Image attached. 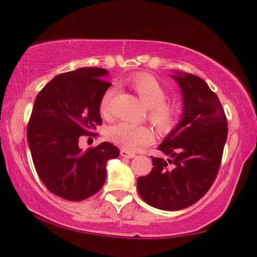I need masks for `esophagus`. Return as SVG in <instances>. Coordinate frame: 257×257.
I'll return each mask as SVG.
<instances>
[{"label": "esophagus", "instance_id": "obj_1", "mask_svg": "<svg viewBox=\"0 0 257 257\" xmlns=\"http://www.w3.org/2000/svg\"><path fill=\"white\" fill-rule=\"evenodd\" d=\"M120 154H121V156H123V158H127V159H133L136 156L135 155V153H133V152H129L127 150H121Z\"/></svg>", "mask_w": 257, "mask_h": 257}]
</instances>
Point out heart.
Segmentation results:
<instances>
[{"label": "heart", "instance_id": "heart-1", "mask_svg": "<svg viewBox=\"0 0 257 257\" xmlns=\"http://www.w3.org/2000/svg\"><path fill=\"white\" fill-rule=\"evenodd\" d=\"M132 86L142 102L149 107V118L152 122L161 129L170 128L175 123L179 107L175 103L165 102L167 92L158 79L147 73H138L132 79ZM113 95L114 90L112 88L105 90L99 102V110L106 118L111 116L112 113ZM106 137L124 150L136 151L153 143L155 135L149 125H138L122 121L111 125L106 132Z\"/></svg>", "mask_w": 257, "mask_h": 257}]
</instances>
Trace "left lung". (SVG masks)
<instances>
[{
    "mask_svg": "<svg viewBox=\"0 0 257 257\" xmlns=\"http://www.w3.org/2000/svg\"><path fill=\"white\" fill-rule=\"evenodd\" d=\"M172 78L181 88L184 112L159 146L169 159L152 158L154 168L137 179L141 197L164 211L188 207L207 193L219 172L228 136L227 116L206 82L185 72Z\"/></svg>",
    "mask_w": 257,
    "mask_h": 257,
    "instance_id": "8db88e82",
    "label": "left lung"
}]
</instances>
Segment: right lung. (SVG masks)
Returning <instances> with one entry per match:
<instances>
[{
    "label": "right lung",
    "instance_id": "obj_1",
    "mask_svg": "<svg viewBox=\"0 0 257 257\" xmlns=\"http://www.w3.org/2000/svg\"><path fill=\"white\" fill-rule=\"evenodd\" d=\"M102 68H79L61 73L46 84L35 99L27 127L28 145L38 177L52 194L79 202L102 188L106 162L120 151L104 142L87 151L80 138L96 137L102 124L99 102L111 86Z\"/></svg>",
    "mask_w": 257,
    "mask_h": 257
}]
</instances>
